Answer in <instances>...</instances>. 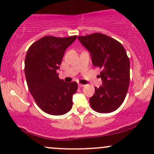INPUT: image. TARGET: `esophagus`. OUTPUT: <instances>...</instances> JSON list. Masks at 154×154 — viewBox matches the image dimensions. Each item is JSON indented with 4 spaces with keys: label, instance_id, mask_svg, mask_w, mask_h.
I'll list each match as a JSON object with an SVG mask.
<instances>
[{
    "label": "esophagus",
    "instance_id": "1",
    "mask_svg": "<svg viewBox=\"0 0 154 154\" xmlns=\"http://www.w3.org/2000/svg\"><path fill=\"white\" fill-rule=\"evenodd\" d=\"M78 86H79V88H83V87L85 86V85H83V84H80V83H79V84H78Z\"/></svg>",
    "mask_w": 154,
    "mask_h": 154
}]
</instances>
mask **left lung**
Wrapping results in <instances>:
<instances>
[{
	"mask_svg": "<svg viewBox=\"0 0 154 154\" xmlns=\"http://www.w3.org/2000/svg\"><path fill=\"white\" fill-rule=\"evenodd\" d=\"M81 44L91 53L92 64L102 69L103 85L95 88L90 106L100 113L113 112L125 100L130 82V61L123 46L117 40L100 34L79 36Z\"/></svg>",
	"mask_w": 154,
	"mask_h": 154,
	"instance_id": "8db88e82",
	"label": "left lung"
}]
</instances>
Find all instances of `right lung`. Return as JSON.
<instances>
[{"label":"right lung","mask_w":154,"mask_h":154,"mask_svg":"<svg viewBox=\"0 0 154 154\" xmlns=\"http://www.w3.org/2000/svg\"><path fill=\"white\" fill-rule=\"evenodd\" d=\"M77 36H46L28 49L24 67L28 88L37 105L46 113L61 116L71 110L77 83L59 79L57 69L66 48Z\"/></svg>","instance_id":"right-lung-1"}]
</instances>
